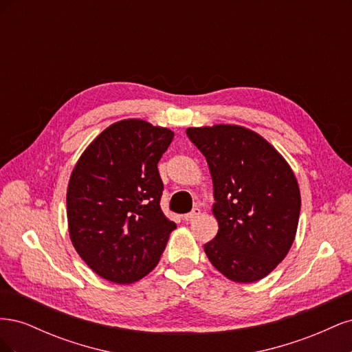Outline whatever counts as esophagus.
Instances as JSON below:
<instances>
[{
    "mask_svg": "<svg viewBox=\"0 0 352 352\" xmlns=\"http://www.w3.org/2000/svg\"><path fill=\"white\" fill-rule=\"evenodd\" d=\"M199 214H201V208H199V207H195L192 211L188 212V214H185V216H184V219H185L186 221H190V220L197 219Z\"/></svg>",
    "mask_w": 352,
    "mask_h": 352,
    "instance_id": "obj_1",
    "label": "esophagus"
}]
</instances>
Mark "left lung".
Returning a JSON list of instances; mask_svg holds the SVG:
<instances>
[{
    "label": "left lung",
    "mask_w": 352,
    "mask_h": 352,
    "mask_svg": "<svg viewBox=\"0 0 352 352\" xmlns=\"http://www.w3.org/2000/svg\"><path fill=\"white\" fill-rule=\"evenodd\" d=\"M214 185L216 238L204 245L211 264L228 279L265 278L289 251L301 197L283 157L255 132L233 124L189 127Z\"/></svg>",
    "instance_id": "1"
}]
</instances>
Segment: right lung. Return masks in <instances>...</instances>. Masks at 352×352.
<instances>
[{
  "label": "right lung",
  "mask_w": 352,
  "mask_h": 352,
  "mask_svg": "<svg viewBox=\"0 0 352 352\" xmlns=\"http://www.w3.org/2000/svg\"><path fill=\"white\" fill-rule=\"evenodd\" d=\"M173 132L138 119L107 127L73 168L67 188L74 250L101 278L132 283L150 273L176 229L160 207L158 162Z\"/></svg>",
  "instance_id": "add662e5"
}]
</instances>
